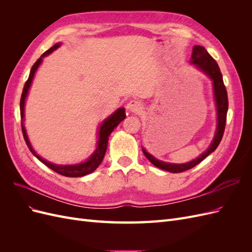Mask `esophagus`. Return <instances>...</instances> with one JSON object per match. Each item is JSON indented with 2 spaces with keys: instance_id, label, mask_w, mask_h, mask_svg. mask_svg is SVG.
<instances>
[{
  "instance_id": "1",
  "label": "esophagus",
  "mask_w": 252,
  "mask_h": 252,
  "mask_svg": "<svg viewBox=\"0 0 252 252\" xmlns=\"http://www.w3.org/2000/svg\"><path fill=\"white\" fill-rule=\"evenodd\" d=\"M143 108V105L139 100H130L127 104V110L130 112H140V110Z\"/></svg>"
}]
</instances>
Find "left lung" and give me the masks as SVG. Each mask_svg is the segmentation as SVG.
Wrapping results in <instances>:
<instances>
[{"mask_svg":"<svg viewBox=\"0 0 252 252\" xmlns=\"http://www.w3.org/2000/svg\"><path fill=\"white\" fill-rule=\"evenodd\" d=\"M190 64L194 65L195 69L205 73L212 82L213 100H215L216 109H217V129H216L215 136H213V139L208 148L196 158L184 164H174V163L161 161V159H158L154 156L150 155L149 152L146 151V149L142 148L145 157L149 159L151 164H154L159 169H163L172 173H179V172H183L192 168V167L201 163L206 157L211 154V152L215 151L219 146L220 140L223 138L225 125H226L228 97H227V91L223 82L222 73H220L219 65L207 52V50H206L203 46H200V45H194L193 46L191 59H190Z\"/></svg>","mask_w":252,"mask_h":252,"instance_id":"8db88e82","label":"left lung"}]
</instances>
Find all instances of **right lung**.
<instances>
[{
  "mask_svg": "<svg viewBox=\"0 0 252 252\" xmlns=\"http://www.w3.org/2000/svg\"><path fill=\"white\" fill-rule=\"evenodd\" d=\"M62 43H57L53 45L51 48H49L47 51H45L43 55L39 58V60L33 64V66L32 67V70H30L29 73V78L27 80V82L25 83L24 88H23V93H22V96H21V102H20V111H21V121H22V131H23V135H24V140L27 144V146L29 148V150L32 151V154L41 161L44 165H46L47 167H49L50 169H52L53 171H56L59 174L65 175V177H69V178H80V177H84V175H87L91 172H94L100 164L102 163L103 158L105 157L106 150H107V145H108V140H109V135L111 134V132L114 130L122 121H123L126 118L125 114V108H118L116 111H114L112 114L105 119L100 127L97 129V142H96V148L95 150L93 152L86 161L81 162L79 164H69V165H59V164H53L51 162H48L47 159L43 158L42 157H40L39 155L36 154V151L33 149L32 143H30L28 135H27V131L26 128L24 126V119H25V102H26V97L28 95V91L30 89V86H32V80L34 78V74L37 70V68L40 67V65L43 62V59L49 56L51 52H53L55 50H57Z\"/></svg>",
  "mask_w": 252,
  "mask_h": 252,
  "instance_id": "right-lung-1",
  "label": "right lung"
}]
</instances>
